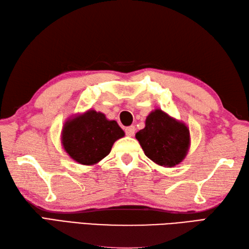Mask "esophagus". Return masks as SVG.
<instances>
[{"mask_svg": "<svg viewBox=\"0 0 249 249\" xmlns=\"http://www.w3.org/2000/svg\"><path fill=\"white\" fill-rule=\"evenodd\" d=\"M135 130H136L135 126H129V127H126V128H125L126 135L128 136V137H132V136H134V135H135Z\"/></svg>", "mask_w": 249, "mask_h": 249, "instance_id": "1", "label": "esophagus"}]
</instances>
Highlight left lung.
I'll use <instances>...</instances> for the list:
<instances>
[{"mask_svg":"<svg viewBox=\"0 0 249 249\" xmlns=\"http://www.w3.org/2000/svg\"><path fill=\"white\" fill-rule=\"evenodd\" d=\"M136 139L146 157L164 167L180 163L191 144L189 127L161 109L147 115L145 127L137 132Z\"/></svg>","mask_w":249,"mask_h":249,"instance_id":"1","label":"left lung"}]
</instances>
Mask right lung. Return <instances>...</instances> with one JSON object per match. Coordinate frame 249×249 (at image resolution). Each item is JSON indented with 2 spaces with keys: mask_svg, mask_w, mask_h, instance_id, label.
Returning <instances> with one entry per match:
<instances>
[{
  "mask_svg": "<svg viewBox=\"0 0 249 249\" xmlns=\"http://www.w3.org/2000/svg\"><path fill=\"white\" fill-rule=\"evenodd\" d=\"M125 132L113 120L93 109L69 118L62 127L61 144L79 164L93 165L110 153L113 143Z\"/></svg>",
  "mask_w": 249,
  "mask_h": 249,
  "instance_id": "add662e5",
  "label": "right lung"
}]
</instances>
